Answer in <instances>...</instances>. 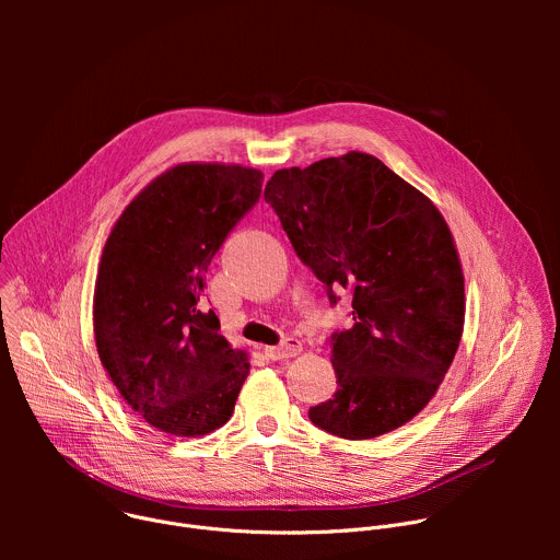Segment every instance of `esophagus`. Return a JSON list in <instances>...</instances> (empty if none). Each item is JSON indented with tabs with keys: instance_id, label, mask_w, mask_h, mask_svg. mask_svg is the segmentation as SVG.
I'll use <instances>...</instances> for the list:
<instances>
[{
	"instance_id": "34e87169",
	"label": "esophagus",
	"mask_w": 560,
	"mask_h": 560,
	"mask_svg": "<svg viewBox=\"0 0 560 560\" xmlns=\"http://www.w3.org/2000/svg\"><path fill=\"white\" fill-rule=\"evenodd\" d=\"M301 350H303L301 341H299L296 337H288V339H283V343H281V346L266 348V354H268L272 361H283V359L296 357Z\"/></svg>"
}]
</instances>
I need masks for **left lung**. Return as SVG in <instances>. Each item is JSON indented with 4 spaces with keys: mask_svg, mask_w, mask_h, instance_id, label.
Segmentation results:
<instances>
[{
    "mask_svg": "<svg viewBox=\"0 0 560 560\" xmlns=\"http://www.w3.org/2000/svg\"><path fill=\"white\" fill-rule=\"evenodd\" d=\"M264 197L330 303L341 288L352 294V326L330 339L337 392L310 421L350 441L406 425L463 335V270L445 219L365 152L277 171Z\"/></svg>",
    "mask_w": 560,
    "mask_h": 560,
    "instance_id": "obj_1",
    "label": "left lung"
}]
</instances>
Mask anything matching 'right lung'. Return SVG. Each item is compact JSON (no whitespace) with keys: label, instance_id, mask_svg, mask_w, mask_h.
I'll list each match as a JSON object with an SVG mask.
<instances>
[{"label":"right lung","instance_id":"right-lung-1","mask_svg":"<svg viewBox=\"0 0 560 560\" xmlns=\"http://www.w3.org/2000/svg\"><path fill=\"white\" fill-rule=\"evenodd\" d=\"M264 175L225 164H179L121 212L95 283V341L124 401L152 428L203 436L234 410L250 363L199 307L206 272L261 197Z\"/></svg>","mask_w":560,"mask_h":560}]
</instances>
